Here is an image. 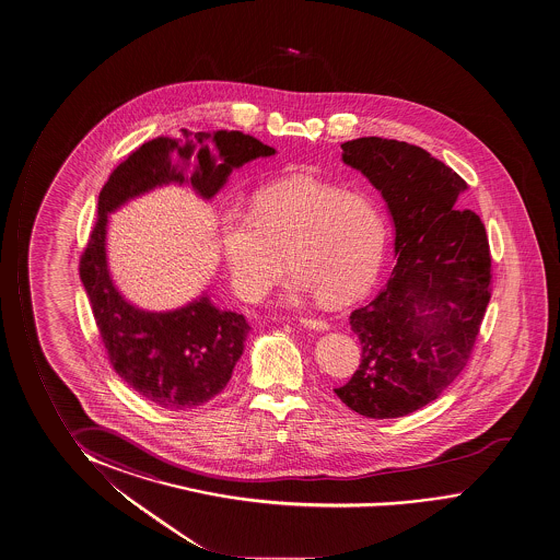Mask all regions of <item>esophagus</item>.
<instances>
[{
    "mask_svg": "<svg viewBox=\"0 0 560 560\" xmlns=\"http://www.w3.org/2000/svg\"><path fill=\"white\" fill-rule=\"evenodd\" d=\"M300 325L305 328H313V330H328V323L320 320V318L300 317Z\"/></svg>",
    "mask_w": 560,
    "mask_h": 560,
    "instance_id": "1",
    "label": "esophagus"
}]
</instances>
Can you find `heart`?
Listing matches in <instances>:
<instances>
[{
  "instance_id": "obj_1",
  "label": "heart",
  "mask_w": 560,
  "mask_h": 560,
  "mask_svg": "<svg viewBox=\"0 0 560 560\" xmlns=\"http://www.w3.org/2000/svg\"><path fill=\"white\" fill-rule=\"evenodd\" d=\"M386 235L373 195L305 177L259 187L249 212L222 210L217 225L225 270L242 300H262L290 259L293 288L330 307L375 282Z\"/></svg>"
}]
</instances>
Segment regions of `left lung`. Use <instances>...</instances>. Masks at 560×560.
I'll use <instances>...</instances> for the list:
<instances>
[{
    "label": "left lung",
    "instance_id": "obj_1",
    "mask_svg": "<svg viewBox=\"0 0 560 560\" xmlns=\"http://www.w3.org/2000/svg\"><path fill=\"white\" fill-rule=\"evenodd\" d=\"M342 151L383 192L398 260L375 300L350 315L361 363L335 393L359 416L401 418L468 365L491 300V250L481 218L459 210L468 184L441 160L383 137L343 142Z\"/></svg>",
    "mask_w": 560,
    "mask_h": 560
}]
</instances>
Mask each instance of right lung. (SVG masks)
Segmentation results:
<instances>
[{"label": "right lung", "mask_w": 560, "mask_h": 560, "mask_svg": "<svg viewBox=\"0 0 560 560\" xmlns=\"http://www.w3.org/2000/svg\"><path fill=\"white\" fill-rule=\"evenodd\" d=\"M275 152L242 131L191 135L184 129L179 141L156 137L141 144L102 187L98 218L79 260V275L112 368L159 408L187 411L217 398L242 358L250 326L240 313L218 310L209 298L166 313H149L127 303L112 284L106 262L108 214L160 185L189 184L210 199L234 167Z\"/></svg>", "instance_id": "right-lung-1"}]
</instances>
